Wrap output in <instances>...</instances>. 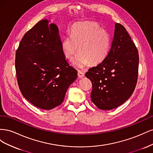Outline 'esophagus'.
<instances>
[{
    "instance_id": "obj_1",
    "label": "esophagus",
    "mask_w": 153,
    "mask_h": 153,
    "mask_svg": "<svg viewBox=\"0 0 153 153\" xmlns=\"http://www.w3.org/2000/svg\"><path fill=\"white\" fill-rule=\"evenodd\" d=\"M78 77H79L80 78H81L84 77L85 74H84V72H82L81 71H78Z\"/></svg>"
}]
</instances>
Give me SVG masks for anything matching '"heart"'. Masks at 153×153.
Wrapping results in <instances>:
<instances>
[{
  "label": "heart",
  "instance_id": "1",
  "mask_svg": "<svg viewBox=\"0 0 153 153\" xmlns=\"http://www.w3.org/2000/svg\"><path fill=\"white\" fill-rule=\"evenodd\" d=\"M78 47L80 53L74 61L76 66L83 68L89 62L92 64L100 63L109 52L108 32L92 22L73 25L70 36H66L62 40L61 48L65 57L71 61L78 52Z\"/></svg>",
  "mask_w": 153,
  "mask_h": 153
}]
</instances>
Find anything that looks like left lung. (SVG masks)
Wrapping results in <instances>:
<instances>
[{"mask_svg": "<svg viewBox=\"0 0 153 153\" xmlns=\"http://www.w3.org/2000/svg\"><path fill=\"white\" fill-rule=\"evenodd\" d=\"M138 61V50L130 36L123 25L115 23L107 55L85 73L92 85V102L101 110H109L129 99L137 85Z\"/></svg>", "mask_w": 153, "mask_h": 153, "instance_id": "1", "label": "left lung"}]
</instances>
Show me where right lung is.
<instances>
[{"label": "right lung", "mask_w": 153, "mask_h": 153, "mask_svg": "<svg viewBox=\"0 0 153 153\" xmlns=\"http://www.w3.org/2000/svg\"><path fill=\"white\" fill-rule=\"evenodd\" d=\"M18 84L24 98L36 107L50 110L61 105L77 78L61 48L57 26L42 20L27 31L16 52Z\"/></svg>", "instance_id": "add662e5"}]
</instances>
